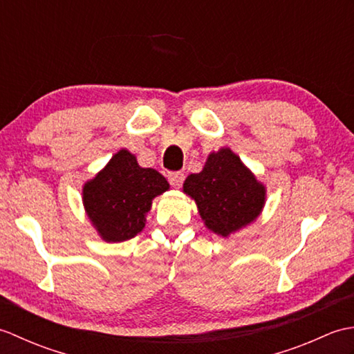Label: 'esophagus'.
Listing matches in <instances>:
<instances>
[{"label": "esophagus", "mask_w": 354, "mask_h": 354, "mask_svg": "<svg viewBox=\"0 0 354 354\" xmlns=\"http://www.w3.org/2000/svg\"><path fill=\"white\" fill-rule=\"evenodd\" d=\"M169 181L173 187H175V189H178V187H181L184 183V173H181V171L169 173Z\"/></svg>", "instance_id": "obj_1"}]
</instances>
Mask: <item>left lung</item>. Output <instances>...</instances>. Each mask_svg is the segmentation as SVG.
<instances>
[{
    "mask_svg": "<svg viewBox=\"0 0 354 354\" xmlns=\"http://www.w3.org/2000/svg\"><path fill=\"white\" fill-rule=\"evenodd\" d=\"M183 192L196 202L205 227L230 237L257 221L266 204V187L230 147L212 152L199 173L184 181Z\"/></svg>",
    "mask_w": 354,
    "mask_h": 354,
    "instance_id": "8db88e82",
    "label": "left lung"
}]
</instances>
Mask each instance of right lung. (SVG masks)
Segmentation results:
<instances>
[{
  "instance_id": "1",
  "label": "right lung",
  "mask_w": 354,
  "mask_h": 354,
  "mask_svg": "<svg viewBox=\"0 0 354 354\" xmlns=\"http://www.w3.org/2000/svg\"><path fill=\"white\" fill-rule=\"evenodd\" d=\"M169 189L167 179L160 171L141 167L137 156L127 149H120L84 184L82 202L100 239L120 243L142 231L152 201Z\"/></svg>"
}]
</instances>
